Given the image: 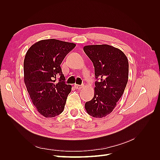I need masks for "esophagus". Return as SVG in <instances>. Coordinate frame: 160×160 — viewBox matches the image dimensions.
I'll return each instance as SVG.
<instances>
[{
  "label": "esophagus",
  "instance_id": "1",
  "mask_svg": "<svg viewBox=\"0 0 160 160\" xmlns=\"http://www.w3.org/2000/svg\"><path fill=\"white\" fill-rule=\"evenodd\" d=\"M74 87L75 88L77 89H81V88H82V85H77V84H75V85H74Z\"/></svg>",
  "mask_w": 160,
  "mask_h": 160
}]
</instances>
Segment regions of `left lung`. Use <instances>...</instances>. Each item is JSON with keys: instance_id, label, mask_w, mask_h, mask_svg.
<instances>
[{"instance_id": "1", "label": "left lung", "mask_w": 160, "mask_h": 160, "mask_svg": "<svg viewBox=\"0 0 160 160\" xmlns=\"http://www.w3.org/2000/svg\"><path fill=\"white\" fill-rule=\"evenodd\" d=\"M85 54L93 62L95 81L94 97L85 104L89 115L102 118L112 112L122 96L129 75L127 57L120 49L109 45H87Z\"/></svg>"}]
</instances>
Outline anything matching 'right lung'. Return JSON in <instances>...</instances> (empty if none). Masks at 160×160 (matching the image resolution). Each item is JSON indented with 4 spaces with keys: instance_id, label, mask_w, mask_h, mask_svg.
<instances>
[{
    "instance_id": "right-lung-1",
    "label": "right lung",
    "mask_w": 160,
    "mask_h": 160,
    "mask_svg": "<svg viewBox=\"0 0 160 160\" xmlns=\"http://www.w3.org/2000/svg\"><path fill=\"white\" fill-rule=\"evenodd\" d=\"M75 46V43L51 38L35 42L26 53L24 81L33 105L45 118L59 115L65 108L72 87L65 83L61 64Z\"/></svg>"
}]
</instances>
